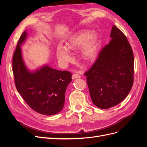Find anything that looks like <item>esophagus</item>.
<instances>
[{"mask_svg":"<svg viewBox=\"0 0 147 147\" xmlns=\"http://www.w3.org/2000/svg\"><path fill=\"white\" fill-rule=\"evenodd\" d=\"M80 75H78V74H73V75H72V78H73V79L78 78H80Z\"/></svg>","mask_w":147,"mask_h":147,"instance_id":"esophagus-1","label":"esophagus"}]
</instances>
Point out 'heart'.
Returning a JSON list of instances; mask_svg holds the SVG:
<instances>
[{
	"label": "heart",
	"instance_id": "obj_1",
	"mask_svg": "<svg viewBox=\"0 0 147 147\" xmlns=\"http://www.w3.org/2000/svg\"><path fill=\"white\" fill-rule=\"evenodd\" d=\"M80 47L82 57L86 61H91L97 55L99 47V38L94 33L81 30L74 34L65 43V48L59 47L57 49V59L63 64H67L72 60L69 51Z\"/></svg>",
	"mask_w": 147,
	"mask_h": 147
}]
</instances>
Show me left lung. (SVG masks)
I'll return each mask as SVG.
<instances>
[{
  "label": "left lung",
  "mask_w": 147,
  "mask_h": 147,
  "mask_svg": "<svg viewBox=\"0 0 147 147\" xmlns=\"http://www.w3.org/2000/svg\"><path fill=\"white\" fill-rule=\"evenodd\" d=\"M110 36L111 40L84 74L93 104L102 109L122 102L134 82V55L126 37L115 26Z\"/></svg>",
  "instance_id": "1"
}]
</instances>
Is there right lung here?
Wrapping results in <instances>:
<instances>
[{
    "instance_id": "add662e5",
    "label": "right lung",
    "mask_w": 147,
    "mask_h": 147,
    "mask_svg": "<svg viewBox=\"0 0 147 147\" xmlns=\"http://www.w3.org/2000/svg\"><path fill=\"white\" fill-rule=\"evenodd\" d=\"M27 38L22 34L13 57V72L18 91L30 107L45 115L57 114L63 109L65 93L72 82V74L57 70L45 65L34 71L26 67L21 45Z\"/></svg>"
}]
</instances>
